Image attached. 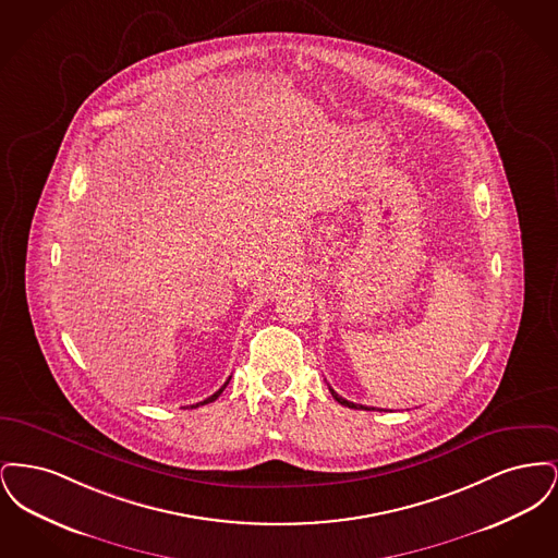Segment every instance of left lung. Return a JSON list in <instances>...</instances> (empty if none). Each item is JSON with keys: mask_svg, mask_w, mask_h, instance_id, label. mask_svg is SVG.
<instances>
[{"mask_svg": "<svg viewBox=\"0 0 558 558\" xmlns=\"http://www.w3.org/2000/svg\"><path fill=\"white\" fill-rule=\"evenodd\" d=\"M330 393H332V398L337 399L341 405H347V408H355V410H371V408H366V405H357V403H353V401H347V399L341 398L335 389H330ZM374 410V408H372Z\"/></svg>", "mask_w": 558, "mask_h": 558, "instance_id": "obj_1", "label": "left lung"}]
</instances>
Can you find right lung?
I'll list each match as a JSON object with an SVG mask.
<instances>
[{
    "label": "right lung",
    "instance_id": "1",
    "mask_svg": "<svg viewBox=\"0 0 558 558\" xmlns=\"http://www.w3.org/2000/svg\"><path fill=\"white\" fill-rule=\"evenodd\" d=\"M230 378H232V376H230ZM230 378H228V380H226V385H223V387H221V389H219V391H215V393H213L211 398H207V399H205V401H198V403H196V405H205V403H211V401H215V399L219 398V396H221V391H223V389H226V387H228V383H230ZM196 405H192V408H196Z\"/></svg>",
    "mask_w": 558,
    "mask_h": 558
}]
</instances>
